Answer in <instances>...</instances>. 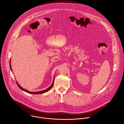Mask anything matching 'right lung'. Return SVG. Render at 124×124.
I'll use <instances>...</instances> for the list:
<instances>
[{
  "instance_id": "obj_1",
  "label": "right lung",
  "mask_w": 124,
  "mask_h": 124,
  "mask_svg": "<svg viewBox=\"0 0 124 124\" xmlns=\"http://www.w3.org/2000/svg\"><path fill=\"white\" fill-rule=\"evenodd\" d=\"M9 64H10V69H11V71H12V69H11V67L10 60V62H9ZM54 79H53V83H52V85H51L49 87H48V88L46 89H45V90H42V91H39V92H30V91H28V90H25V89L23 88L22 87H21V86H20L18 84V83H17V85H18V87H19V88L21 90H22V91H25V92H27V93H31V94H41V93H46V92H48L50 89H51L52 88V87L53 86V83H54Z\"/></svg>"
}]
</instances>
